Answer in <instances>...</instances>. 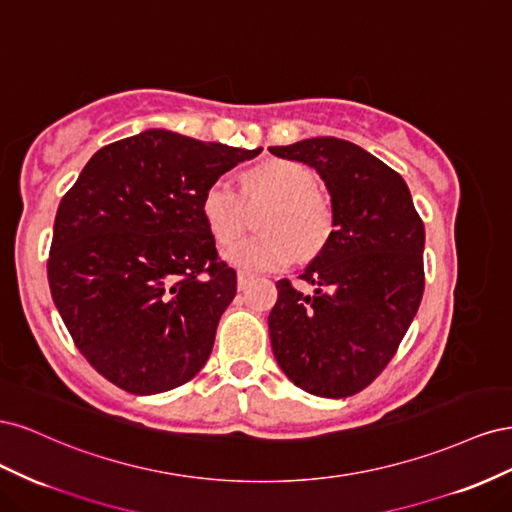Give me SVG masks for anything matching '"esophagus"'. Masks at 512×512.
Segmentation results:
<instances>
[{
  "instance_id": "34e87169",
  "label": "esophagus",
  "mask_w": 512,
  "mask_h": 512,
  "mask_svg": "<svg viewBox=\"0 0 512 512\" xmlns=\"http://www.w3.org/2000/svg\"><path fill=\"white\" fill-rule=\"evenodd\" d=\"M250 282H252V275L250 273H245V271L237 273V286H239V290H243Z\"/></svg>"
}]
</instances>
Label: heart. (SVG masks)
Instances as JSON below:
<instances>
[{
    "label": "heart",
    "mask_w": 512,
    "mask_h": 512,
    "mask_svg": "<svg viewBox=\"0 0 512 512\" xmlns=\"http://www.w3.org/2000/svg\"><path fill=\"white\" fill-rule=\"evenodd\" d=\"M245 194H265L273 205L260 220L262 235L224 250V260L245 273L282 271L294 258L316 256L333 232V207L316 188L314 170L294 160H269L243 179ZM200 213L213 239L230 243L243 228V203L228 177L213 179L200 198Z\"/></svg>",
    "instance_id": "b5f03b06"
}]
</instances>
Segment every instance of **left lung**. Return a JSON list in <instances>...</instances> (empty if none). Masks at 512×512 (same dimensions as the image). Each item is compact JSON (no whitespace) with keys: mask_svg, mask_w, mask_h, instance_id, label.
Wrapping results in <instances>:
<instances>
[{"mask_svg":"<svg viewBox=\"0 0 512 512\" xmlns=\"http://www.w3.org/2000/svg\"><path fill=\"white\" fill-rule=\"evenodd\" d=\"M269 151L312 166L333 207L331 239L301 273L314 292L275 284V361L307 393L350 397L389 365L421 305L425 226L406 181L359 145L318 136Z\"/></svg>","mask_w":512,"mask_h":512,"instance_id":"left-lung-1","label":"left lung"}]
</instances>
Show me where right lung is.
<instances>
[{"label":"right lung","instance_id":"right-lung-1","mask_svg":"<svg viewBox=\"0 0 512 512\" xmlns=\"http://www.w3.org/2000/svg\"><path fill=\"white\" fill-rule=\"evenodd\" d=\"M262 149L145 130L96 151L61 198L49 286L76 348L132 395L192 380L235 299L200 213L207 185Z\"/></svg>","mask_w":512,"mask_h":512}]
</instances>
